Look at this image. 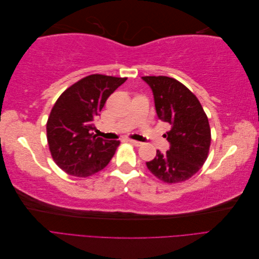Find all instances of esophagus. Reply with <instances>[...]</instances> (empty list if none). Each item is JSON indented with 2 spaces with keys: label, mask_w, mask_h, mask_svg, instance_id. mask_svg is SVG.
Returning <instances> with one entry per match:
<instances>
[{
  "label": "esophagus",
  "mask_w": 259,
  "mask_h": 259,
  "mask_svg": "<svg viewBox=\"0 0 259 259\" xmlns=\"http://www.w3.org/2000/svg\"><path fill=\"white\" fill-rule=\"evenodd\" d=\"M127 142H130L131 144H133V145L136 146V147L142 146V143H140V142H137V140H134V139H127Z\"/></svg>",
  "instance_id": "obj_1"
}]
</instances>
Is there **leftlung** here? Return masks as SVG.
Listing matches in <instances>:
<instances>
[{
	"label": "left lung",
	"instance_id": "left-lung-1",
	"mask_svg": "<svg viewBox=\"0 0 259 259\" xmlns=\"http://www.w3.org/2000/svg\"><path fill=\"white\" fill-rule=\"evenodd\" d=\"M142 79L153 93L159 120L170 125V131L164 135L169 149L165 153L156 151L155 158L146 162L147 167L164 183L185 182L207 159L210 145L207 116L198 98L173 77L159 75Z\"/></svg>",
	"mask_w": 259,
	"mask_h": 259
}]
</instances>
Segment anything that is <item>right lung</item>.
<instances>
[{"label":"right lung","instance_id":"1","mask_svg":"<svg viewBox=\"0 0 259 259\" xmlns=\"http://www.w3.org/2000/svg\"><path fill=\"white\" fill-rule=\"evenodd\" d=\"M126 77L92 74L70 86L55 103L46 124L55 163L67 174L89 177L110 162L119 140L97 137L95 120L108 97Z\"/></svg>","mask_w":259,"mask_h":259}]
</instances>
